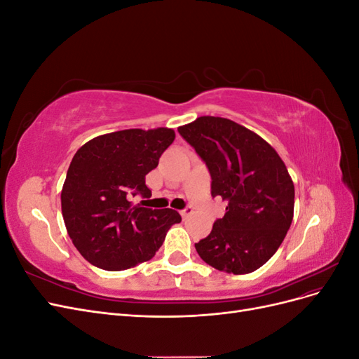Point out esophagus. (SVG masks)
<instances>
[{
  "instance_id": "1",
  "label": "esophagus",
  "mask_w": 359,
  "mask_h": 359,
  "mask_svg": "<svg viewBox=\"0 0 359 359\" xmlns=\"http://www.w3.org/2000/svg\"><path fill=\"white\" fill-rule=\"evenodd\" d=\"M180 214H181L182 219L186 220V219H189V217L193 214V210H191V208H186V210H182Z\"/></svg>"
}]
</instances>
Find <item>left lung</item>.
I'll list each match as a JSON object with an SVG mask.
<instances>
[{
    "label": "left lung",
    "instance_id": "8db88e82",
    "mask_svg": "<svg viewBox=\"0 0 359 359\" xmlns=\"http://www.w3.org/2000/svg\"><path fill=\"white\" fill-rule=\"evenodd\" d=\"M211 173V194L226 214L196 252L227 274H250L273 257L293 219L295 187L285 161L265 139L222 116H199L178 127Z\"/></svg>",
    "mask_w": 359,
    "mask_h": 359
}]
</instances>
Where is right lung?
Listing matches in <instances>:
<instances>
[{"instance_id": "add662e5", "label": "right lung", "mask_w": 359, "mask_h": 359, "mask_svg": "<svg viewBox=\"0 0 359 359\" xmlns=\"http://www.w3.org/2000/svg\"><path fill=\"white\" fill-rule=\"evenodd\" d=\"M175 139L168 127L128 128L83 144L70 163L61 190L66 229L78 252L94 266L124 271L147 262L181 215L170 208H145L151 196L145 177Z\"/></svg>"}]
</instances>
